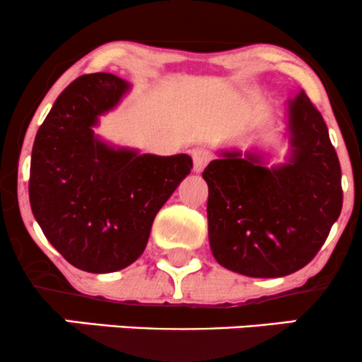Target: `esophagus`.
Returning a JSON list of instances; mask_svg holds the SVG:
<instances>
[{
  "label": "esophagus",
  "mask_w": 362,
  "mask_h": 362,
  "mask_svg": "<svg viewBox=\"0 0 362 362\" xmlns=\"http://www.w3.org/2000/svg\"><path fill=\"white\" fill-rule=\"evenodd\" d=\"M211 159V154L210 151L206 149H196L192 152V161H194V171L196 173H201V171L204 170V166L210 163Z\"/></svg>",
  "instance_id": "obj_1"
}]
</instances>
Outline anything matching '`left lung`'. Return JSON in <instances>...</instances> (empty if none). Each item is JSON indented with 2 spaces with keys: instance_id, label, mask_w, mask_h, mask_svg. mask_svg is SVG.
I'll return each instance as SVG.
<instances>
[{
  "instance_id": "1",
  "label": "left lung",
  "mask_w": 362,
  "mask_h": 362,
  "mask_svg": "<svg viewBox=\"0 0 362 362\" xmlns=\"http://www.w3.org/2000/svg\"><path fill=\"white\" fill-rule=\"evenodd\" d=\"M290 156L269 168L258 152L223 151L203 171L215 260L250 277L305 267L341 211V170L328 127L305 91L288 102Z\"/></svg>"
}]
</instances>
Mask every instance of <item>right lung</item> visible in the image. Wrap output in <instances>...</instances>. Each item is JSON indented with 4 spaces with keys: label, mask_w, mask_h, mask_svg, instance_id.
Instances as JSON below:
<instances>
[{
    "label": "right lung",
    "mask_w": 362,
    "mask_h": 362,
    "mask_svg": "<svg viewBox=\"0 0 362 362\" xmlns=\"http://www.w3.org/2000/svg\"><path fill=\"white\" fill-rule=\"evenodd\" d=\"M130 83L107 72L74 79L36 133L29 201L52 246L86 272H116L146 250L156 213L191 173L187 154H139L95 135Z\"/></svg>",
    "instance_id": "1"
}]
</instances>
